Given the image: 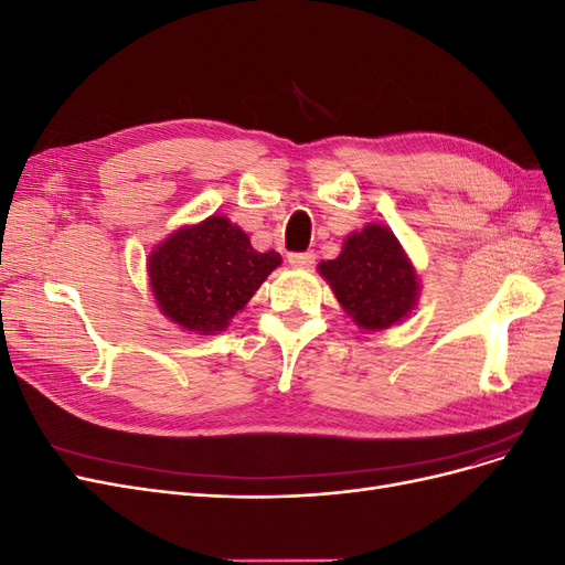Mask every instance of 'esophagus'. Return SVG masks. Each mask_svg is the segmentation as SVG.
I'll return each instance as SVG.
<instances>
[{"label":"esophagus","instance_id":"obj_1","mask_svg":"<svg viewBox=\"0 0 565 565\" xmlns=\"http://www.w3.org/2000/svg\"><path fill=\"white\" fill-rule=\"evenodd\" d=\"M287 262L292 264L295 268H311L316 262V254L313 252H295L287 256Z\"/></svg>","mask_w":565,"mask_h":565}]
</instances>
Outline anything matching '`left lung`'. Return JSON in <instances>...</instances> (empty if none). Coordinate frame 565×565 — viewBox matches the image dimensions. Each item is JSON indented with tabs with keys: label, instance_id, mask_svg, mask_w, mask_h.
<instances>
[{
	"label": "left lung",
	"instance_id": "obj_1",
	"mask_svg": "<svg viewBox=\"0 0 565 565\" xmlns=\"http://www.w3.org/2000/svg\"><path fill=\"white\" fill-rule=\"evenodd\" d=\"M318 273L330 282L341 309L363 330H386L417 306V270L398 237L382 224L351 233L337 259L320 262Z\"/></svg>",
	"mask_w": 565,
	"mask_h": 565
}]
</instances>
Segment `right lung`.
Wrapping results in <instances>:
<instances>
[{
    "label": "right lung",
    "instance_id": "1",
    "mask_svg": "<svg viewBox=\"0 0 565 565\" xmlns=\"http://www.w3.org/2000/svg\"><path fill=\"white\" fill-rule=\"evenodd\" d=\"M280 262L278 252H256L247 233L226 216H210L174 231L152 249L148 278L169 320L188 332L216 334Z\"/></svg>",
    "mask_w": 565,
    "mask_h": 565
}]
</instances>
